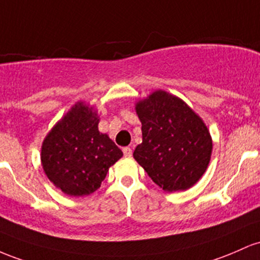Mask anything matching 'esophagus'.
Instances as JSON below:
<instances>
[{
  "mask_svg": "<svg viewBox=\"0 0 260 260\" xmlns=\"http://www.w3.org/2000/svg\"><path fill=\"white\" fill-rule=\"evenodd\" d=\"M122 152H124L125 157L133 156V150H131V147H124V148H122Z\"/></svg>",
  "mask_w": 260,
  "mask_h": 260,
  "instance_id": "34e87169",
  "label": "esophagus"
}]
</instances>
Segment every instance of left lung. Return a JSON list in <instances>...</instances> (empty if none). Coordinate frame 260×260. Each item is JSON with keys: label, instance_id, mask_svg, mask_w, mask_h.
I'll list each match as a JSON object with an SVG mask.
<instances>
[{"label": "left lung", "instance_id": "1", "mask_svg": "<svg viewBox=\"0 0 260 260\" xmlns=\"http://www.w3.org/2000/svg\"><path fill=\"white\" fill-rule=\"evenodd\" d=\"M142 142L134 158L165 191L186 190L203 177L212 153L210 131L183 99L154 91L136 102Z\"/></svg>", "mask_w": 260, "mask_h": 260}]
</instances>
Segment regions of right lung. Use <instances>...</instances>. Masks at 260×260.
Segmentation results:
<instances>
[{"label": "right lung", "mask_w": 260, "mask_h": 260, "mask_svg": "<svg viewBox=\"0 0 260 260\" xmlns=\"http://www.w3.org/2000/svg\"><path fill=\"white\" fill-rule=\"evenodd\" d=\"M93 106L77 102L49 131L42 145V166L49 180L70 197H84L101 186L122 157L120 148L98 130Z\"/></svg>", "instance_id": "obj_1"}]
</instances>
